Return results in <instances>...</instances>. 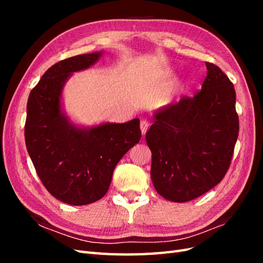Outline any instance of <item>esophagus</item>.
<instances>
[{
  "label": "esophagus",
  "mask_w": 263,
  "mask_h": 263,
  "mask_svg": "<svg viewBox=\"0 0 263 263\" xmlns=\"http://www.w3.org/2000/svg\"><path fill=\"white\" fill-rule=\"evenodd\" d=\"M148 127H149L148 122L145 121V119H142V121L140 122V130H141L142 136H144V135H146V133L148 130Z\"/></svg>",
  "instance_id": "1"
}]
</instances>
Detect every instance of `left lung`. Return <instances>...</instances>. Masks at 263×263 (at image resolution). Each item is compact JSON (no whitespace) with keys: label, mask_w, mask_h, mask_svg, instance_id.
<instances>
[{"label":"left lung","mask_w":263,"mask_h":263,"mask_svg":"<svg viewBox=\"0 0 263 263\" xmlns=\"http://www.w3.org/2000/svg\"><path fill=\"white\" fill-rule=\"evenodd\" d=\"M208 74L193 98L157 109L146 134L157 192L184 203L209 192L225 177L239 132L236 92L228 77L206 62Z\"/></svg>","instance_id":"1"}]
</instances>
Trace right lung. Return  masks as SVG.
Returning a JSON list of instances; mask_svg holds the SVG:
<instances>
[{
    "mask_svg": "<svg viewBox=\"0 0 263 263\" xmlns=\"http://www.w3.org/2000/svg\"><path fill=\"white\" fill-rule=\"evenodd\" d=\"M102 54L84 53L57 62L43 74L27 102L28 155L47 191L70 205L91 204L104 196L116 164L141 137L139 118L85 127L66 114V82L73 72L93 66Z\"/></svg>",
    "mask_w": 263,
    "mask_h": 263,
    "instance_id": "obj_1",
    "label": "right lung"
}]
</instances>
